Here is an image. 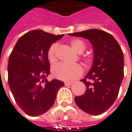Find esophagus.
<instances>
[{
  "label": "esophagus",
  "instance_id": "obj_1",
  "mask_svg": "<svg viewBox=\"0 0 132 132\" xmlns=\"http://www.w3.org/2000/svg\"><path fill=\"white\" fill-rule=\"evenodd\" d=\"M65 85L66 86H70V85H72V84H73V82H71V81H66L65 83Z\"/></svg>",
  "mask_w": 132,
  "mask_h": 132
}]
</instances>
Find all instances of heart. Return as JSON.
<instances>
[{
  "label": "heart",
  "mask_w": 132,
  "mask_h": 132,
  "mask_svg": "<svg viewBox=\"0 0 132 132\" xmlns=\"http://www.w3.org/2000/svg\"><path fill=\"white\" fill-rule=\"evenodd\" d=\"M71 45L78 53L84 52L86 45L81 39H74ZM47 57L51 63H54L57 59V44H53L50 46L47 52ZM52 75L54 78L62 81H73L81 77L84 73V69L79 64H68L65 63H60L52 67Z\"/></svg>",
  "instance_id": "obj_1"
}]
</instances>
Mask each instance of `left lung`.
<instances>
[{"label":"left lung","mask_w":132,"mask_h":132,"mask_svg":"<svg viewBox=\"0 0 132 132\" xmlns=\"http://www.w3.org/2000/svg\"><path fill=\"white\" fill-rule=\"evenodd\" d=\"M69 35L87 39L94 50L93 66L81 80L87 89L84 95L75 97V102L84 112L102 114L118 96L124 76L123 52L114 37L104 30L90 29Z\"/></svg>","instance_id":"left-lung-1"}]
</instances>
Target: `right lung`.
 <instances>
[{
	"label": "right lung",
	"instance_id": "right-lung-1",
	"mask_svg": "<svg viewBox=\"0 0 132 132\" xmlns=\"http://www.w3.org/2000/svg\"><path fill=\"white\" fill-rule=\"evenodd\" d=\"M63 36L41 30L29 31L19 39L10 55L9 86L17 105L29 116L48 111L54 104L59 89L64 86L57 79H47L50 74L47 52Z\"/></svg>",
	"mask_w": 132,
	"mask_h": 132
}]
</instances>
